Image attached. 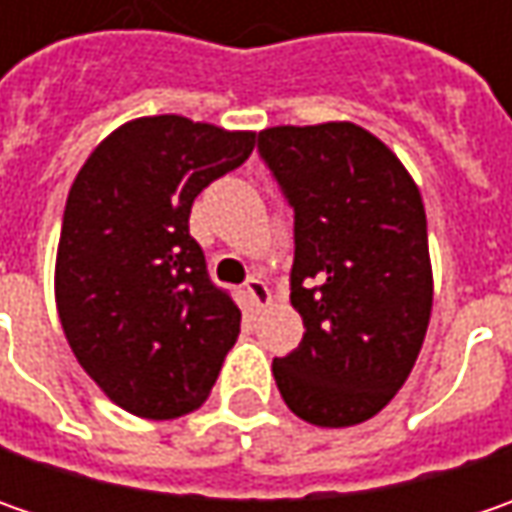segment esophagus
I'll return each mask as SVG.
<instances>
[{"mask_svg":"<svg viewBox=\"0 0 512 512\" xmlns=\"http://www.w3.org/2000/svg\"><path fill=\"white\" fill-rule=\"evenodd\" d=\"M245 293H247V299H250V305L256 307V310H262V307L270 305V287L262 282V279H247L245 282Z\"/></svg>","mask_w":512,"mask_h":512,"instance_id":"34e87169","label":"esophagus"}]
</instances>
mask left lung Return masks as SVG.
I'll list each match as a JSON object with an SVG mask.
<instances>
[{"label": "left lung", "mask_w": 512, "mask_h": 512, "mask_svg": "<svg viewBox=\"0 0 512 512\" xmlns=\"http://www.w3.org/2000/svg\"><path fill=\"white\" fill-rule=\"evenodd\" d=\"M259 153L293 207L290 305L305 336L273 376L316 427L373 419L419 359L433 270L422 193L399 156L353 122L279 125Z\"/></svg>", "instance_id": "left-lung-1"}]
</instances>
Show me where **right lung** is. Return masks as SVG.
<instances>
[{
	"mask_svg": "<svg viewBox=\"0 0 512 512\" xmlns=\"http://www.w3.org/2000/svg\"><path fill=\"white\" fill-rule=\"evenodd\" d=\"M256 133L185 116L116 128L76 173L56 253V310L76 362L142 419L202 407L242 310L207 276L193 199L253 153Z\"/></svg>",
	"mask_w": 512,
	"mask_h": 512,
	"instance_id": "1",
	"label": "right lung"
}]
</instances>
